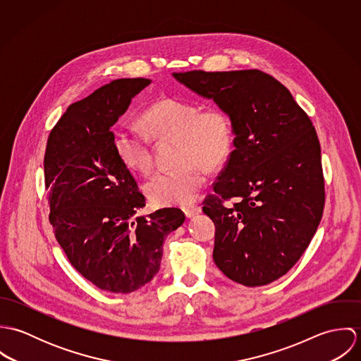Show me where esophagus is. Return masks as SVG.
Listing matches in <instances>:
<instances>
[{
  "instance_id": "obj_1",
  "label": "esophagus",
  "mask_w": 361,
  "mask_h": 361,
  "mask_svg": "<svg viewBox=\"0 0 361 361\" xmlns=\"http://www.w3.org/2000/svg\"><path fill=\"white\" fill-rule=\"evenodd\" d=\"M182 209H183L186 218H193L195 215H199V214L202 212V207L195 206V204H193V206L183 207Z\"/></svg>"
}]
</instances>
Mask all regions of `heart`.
<instances>
[{"instance_id":"heart-1","label":"heart","mask_w":361,"mask_h":361,"mask_svg":"<svg viewBox=\"0 0 361 361\" xmlns=\"http://www.w3.org/2000/svg\"><path fill=\"white\" fill-rule=\"evenodd\" d=\"M146 132L155 139L176 137V168L161 171L145 185V193L157 207L185 206L195 200L206 182L207 171L219 168L233 146L232 122L219 108L202 111V105L182 99L165 97L143 114ZM114 149L132 171L149 172L153 165L147 137L132 129H119Z\"/></svg>"}]
</instances>
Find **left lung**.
Instances as JSON below:
<instances>
[{
	"label": "left lung",
	"instance_id": "8db88e82",
	"mask_svg": "<svg viewBox=\"0 0 361 361\" xmlns=\"http://www.w3.org/2000/svg\"><path fill=\"white\" fill-rule=\"evenodd\" d=\"M172 76L232 122L235 150L203 207L215 225L214 262L238 283L268 285L302 257L322 216L315 129L290 92L257 69Z\"/></svg>",
	"mask_w": 361,
	"mask_h": 361
}]
</instances>
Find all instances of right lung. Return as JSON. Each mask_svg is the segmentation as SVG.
I'll return each instance as SVG.
<instances>
[{"label":"right lung","instance_id":"right-lung-1","mask_svg":"<svg viewBox=\"0 0 361 361\" xmlns=\"http://www.w3.org/2000/svg\"><path fill=\"white\" fill-rule=\"evenodd\" d=\"M150 83L116 79L69 105L44 155L55 238L76 271L112 293H132L152 282L165 238L185 222L179 208L136 214L146 199L114 149L111 128Z\"/></svg>","mask_w":361,"mask_h":361}]
</instances>
